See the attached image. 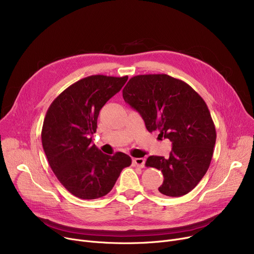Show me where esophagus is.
I'll use <instances>...</instances> for the list:
<instances>
[{"label": "esophagus", "instance_id": "1", "mask_svg": "<svg viewBox=\"0 0 254 254\" xmlns=\"http://www.w3.org/2000/svg\"><path fill=\"white\" fill-rule=\"evenodd\" d=\"M132 163H134V165L137 166V167L143 168L144 165H145V158H143V157H136V158L132 159Z\"/></svg>", "mask_w": 254, "mask_h": 254}]
</instances>
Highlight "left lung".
<instances>
[{
  "instance_id": "obj_1",
  "label": "left lung",
  "mask_w": 254,
  "mask_h": 254,
  "mask_svg": "<svg viewBox=\"0 0 254 254\" xmlns=\"http://www.w3.org/2000/svg\"><path fill=\"white\" fill-rule=\"evenodd\" d=\"M127 104L142 116L148 131L172 142L170 156L151 155L146 167L161 170V194L182 196L191 191L209 169L216 130L198 93L182 80L166 74L138 75L123 89Z\"/></svg>"
}]
</instances>
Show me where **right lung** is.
Here are the masks:
<instances>
[{
	"instance_id": "1",
	"label": "right lung",
	"mask_w": 254,
	"mask_h": 254,
	"mask_svg": "<svg viewBox=\"0 0 254 254\" xmlns=\"http://www.w3.org/2000/svg\"><path fill=\"white\" fill-rule=\"evenodd\" d=\"M127 80V76H88L65 88L47 110L41 132L47 161L64 188L79 198L106 195L131 164L127 154L107 155L91 143L100 110Z\"/></svg>"
}]
</instances>
